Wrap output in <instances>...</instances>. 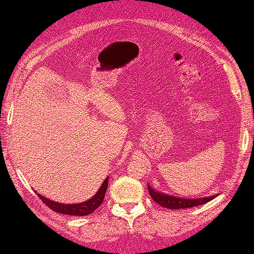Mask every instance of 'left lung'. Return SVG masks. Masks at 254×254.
I'll return each instance as SVG.
<instances>
[{
  "label": "left lung",
  "mask_w": 254,
  "mask_h": 254,
  "mask_svg": "<svg viewBox=\"0 0 254 254\" xmlns=\"http://www.w3.org/2000/svg\"><path fill=\"white\" fill-rule=\"evenodd\" d=\"M147 190L150 192L153 200L157 202L158 205L162 207L168 208V209H183V208H190L195 206L202 205L208 201L212 200L213 198H216L218 195L202 197V198H181L176 196L168 195V193H164L158 190H155L147 184Z\"/></svg>",
  "instance_id": "obj_1"
}]
</instances>
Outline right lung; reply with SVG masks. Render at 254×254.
Masks as SVG:
<instances>
[{"label":"right lung","mask_w":254,"mask_h":254,"mask_svg":"<svg viewBox=\"0 0 254 254\" xmlns=\"http://www.w3.org/2000/svg\"><path fill=\"white\" fill-rule=\"evenodd\" d=\"M108 182L109 177L103 181L102 185L99 188V190L94 193V195L83 202H78V203H62L58 201H54L49 199L47 197L42 196L41 193H38V197L44 201L45 205H47L51 209L54 211L64 213V215H70V216H87L90 215L97 208L101 205L103 201L104 195H106L107 188H108Z\"/></svg>","instance_id":"add662e5"}]
</instances>
